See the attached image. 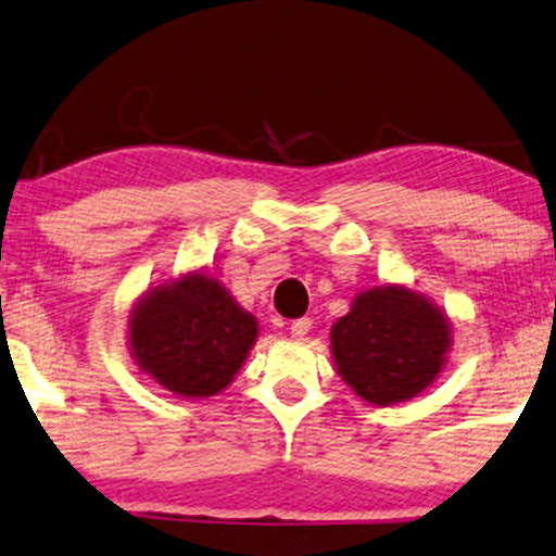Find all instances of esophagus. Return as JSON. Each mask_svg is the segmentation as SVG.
<instances>
[{"mask_svg": "<svg viewBox=\"0 0 556 556\" xmlns=\"http://www.w3.org/2000/svg\"><path fill=\"white\" fill-rule=\"evenodd\" d=\"M311 326H313L311 318H298V320H292V323H290L292 339H305V336L311 333Z\"/></svg>", "mask_w": 556, "mask_h": 556, "instance_id": "obj_1", "label": "esophagus"}]
</instances>
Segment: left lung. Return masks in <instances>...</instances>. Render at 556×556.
<instances>
[{
  "label": "left lung",
  "instance_id": "1",
  "mask_svg": "<svg viewBox=\"0 0 556 556\" xmlns=\"http://www.w3.org/2000/svg\"><path fill=\"white\" fill-rule=\"evenodd\" d=\"M448 346L446 315L405 287L356 294L349 315L330 328L339 375L375 405L403 403L424 392L444 367Z\"/></svg>",
  "mask_w": 556,
  "mask_h": 556
}]
</instances>
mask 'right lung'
<instances>
[{
    "label": "right lung",
    "instance_id": "obj_1",
    "mask_svg": "<svg viewBox=\"0 0 556 556\" xmlns=\"http://www.w3.org/2000/svg\"><path fill=\"white\" fill-rule=\"evenodd\" d=\"M138 367L181 397H210L233 382L258 326L207 274L151 290L130 313Z\"/></svg>",
    "mask_w": 556,
    "mask_h": 556
}]
</instances>
